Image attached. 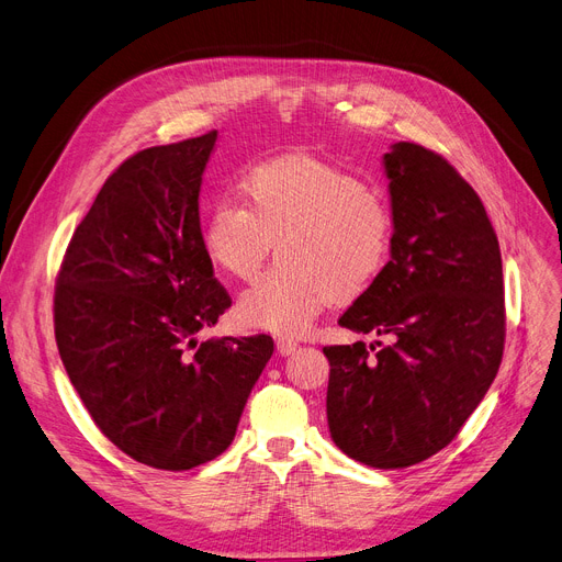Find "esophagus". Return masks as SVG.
Segmentation results:
<instances>
[{"mask_svg": "<svg viewBox=\"0 0 562 562\" xmlns=\"http://www.w3.org/2000/svg\"><path fill=\"white\" fill-rule=\"evenodd\" d=\"M278 350H280V356L286 358V356H293V352H299L301 344L293 339H278Z\"/></svg>", "mask_w": 562, "mask_h": 562, "instance_id": "obj_1", "label": "esophagus"}]
</instances>
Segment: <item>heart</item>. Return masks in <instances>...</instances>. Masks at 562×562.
Returning <instances> with one entry per match:
<instances>
[{"instance_id": "b5f03b06", "label": "heart", "mask_w": 562, "mask_h": 562, "mask_svg": "<svg viewBox=\"0 0 562 562\" xmlns=\"http://www.w3.org/2000/svg\"><path fill=\"white\" fill-rule=\"evenodd\" d=\"M244 204L218 202L202 244L229 278L252 280L273 244L280 263L236 305L244 326L301 337L333 303L385 271L394 244L387 195L352 172L305 157L261 161L241 177Z\"/></svg>"}]
</instances>
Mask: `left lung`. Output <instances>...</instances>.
Wrapping results in <instances>:
<instances>
[{"label":"left lung","instance_id":"obj_1","mask_svg":"<svg viewBox=\"0 0 562 562\" xmlns=\"http://www.w3.org/2000/svg\"><path fill=\"white\" fill-rule=\"evenodd\" d=\"M394 244L382 276L339 326L390 344L326 346L335 445L375 469L445 449L496 378L506 339L504 271L494 227L460 172L417 143L382 157Z\"/></svg>","mask_w":562,"mask_h":562}]
</instances>
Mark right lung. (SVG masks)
I'll return each instance as SVG.
<instances>
[{
  "label": "right lung",
  "mask_w": 562,
  "mask_h": 562,
  "mask_svg": "<svg viewBox=\"0 0 562 562\" xmlns=\"http://www.w3.org/2000/svg\"><path fill=\"white\" fill-rule=\"evenodd\" d=\"M218 132L117 166L77 225L54 289V335L88 415L155 469L218 458L273 356L269 335L198 341L232 305L202 244L198 195Z\"/></svg>",
  "instance_id": "obj_1"
}]
</instances>
